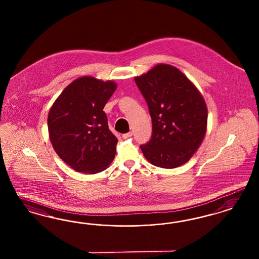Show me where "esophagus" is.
<instances>
[{
  "label": "esophagus",
  "mask_w": 259,
  "mask_h": 259,
  "mask_svg": "<svg viewBox=\"0 0 259 259\" xmlns=\"http://www.w3.org/2000/svg\"><path fill=\"white\" fill-rule=\"evenodd\" d=\"M132 136H133V132L130 131V132H128V133L123 134V135H122V138H123V139H128V138H130V137H132Z\"/></svg>",
  "instance_id": "1"
}]
</instances>
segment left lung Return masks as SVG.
<instances>
[{"mask_svg":"<svg viewBox=\"0 0 259 259\" xmlns=\"http://www.w3.org/2000/svg\"><path fill=\"white\" fill-rule=\"evenodd\" d=\"M147 102L152 137L141 145L152 164L172 169L184 164L203 141L208 111L203 97L181 70L159 63L135 78Z\"/></svg>","mask_w":259,"mask_h":259,"instance_id":"1","label":"left lung"}]
</instances>
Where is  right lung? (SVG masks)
I'll return each mask as SVG.
<instances>
[{
    "instance_id": "1",
    "label": "right lung",
    "mask_w": 259,
    "mask_h": 259,
    "mask_svg": "<svg viewBox=\"0 0 259 259\" xmlns=\"http://www.w3.org/2000/svg\"><path fill=\"white\" fill-rule=\"evenodd\" d=\"M117 84L84 76L72 81L49 110V139L58 156L75 171L105 170L116 155L118 139L103 108Z\"/></svg>"
}]
</instances>
